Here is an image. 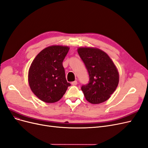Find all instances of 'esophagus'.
<instances>
[{"label": "esophagus", "mask_w": 148, "mask_h": 148, "mask_svg": "<svg viewBox=\"0 0 148 148\" xmlns=\"http://www.w3.org/2000/svg\"><path fill=\"white\" fill-rule=\"evenodd\" d=\"M72 84L73 86H75V85L77 84V81H73V82H72Z\"/></svg>", "instance_id": "1"}]
</instances>
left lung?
<instances>
[{
    "label": "left lung",
    "instance_id": "1",
    "mask_svg": "<svg viewBox=\"0 0 148 148\" xmlns=\"http://www.w3.org/2000/svg\"><path fill=\"white\" fill-rule=\"evenodd\" d=\"M77 51L89 76V83L81 87L86 99L92 104L104 102L118 87V69L109 56L99 48L80 47Z\"/></svg>",
    "mask_w": 148,
    "mask_h": 148
}]
</instances>
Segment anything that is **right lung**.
I'll use <instances>...</instances> for the list:
<instances>
[{"label":"right lung","mask_w":148,"mask_h":148,"mask_svg":"<svg viewBox=\"0 0 148 148\" xmlns=\"http://www.w3.org/2000/svg\"><path fill=\"white\" fill-rule=\"evenodd\" d=\"M70 48L52 45L43 49L30 65L28 81L30 89L46 103L59 101L71 84L65 78L62 62Z\"/></svg>","instance_id":"add662e5"}]
</instances>
